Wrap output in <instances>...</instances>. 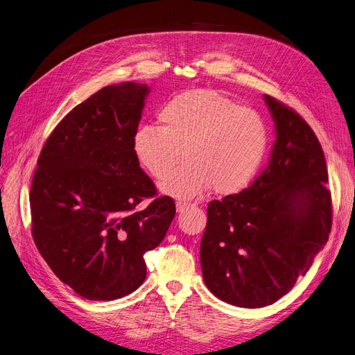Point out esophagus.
Here are the masks:
<instances>
[{"mask_svg":"<svg viewBox=\"0 0 355 355\" xmlns=\"http://www.w3.org/2000/svg\"><path fill=\"white\" fill-rule=\"evenodd\" d=\"M189 206H190V203H186V202H177V212H178V214L184 212Z\"/></svg>","mask_w":355,"mask_h":355,"instance_id":"34e87169","label":"esophagus"}]
</instances>
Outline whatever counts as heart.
<instances>
[{"instance_id": "obj_1", "label": "heart", "mask_w": 355, "mask_h": 355, "mask_svg": "<svg viewBox=\"0 0 355 355\" xmlns=\"http://www.w3.org/2000/svg\"><path fill=\"white\" fill-rule=\"evenodd\" d=\"M157 118L161 127L136 130L131 149L153 178L164 177L183 150L187 162L159 184L169 198L190 200L211 186L219 194L239 191L268 150L265 118L215 90L181 92L162 105Z\"/></svg>"}]
</instances>
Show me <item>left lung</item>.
<instances>
[{
    "mask_svg": "<svg viewBox=\"0 0 355 355\" xmlns=\"http://www.w3.org/2000/svg\"><path fill=\"white\" fill-rule=\"evenodd\" d=\"M277 140L252 186L212 200L200 243L205 284L232 306L259 309L291 291L329 239L327 168L311 127L265 95Z\"/></svg>",
    "mask_w": 355,
    "mask_h": 355,
    "instance_id": "obj_1",
    "label": "left lung"
}]
</instances>
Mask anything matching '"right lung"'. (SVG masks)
Listing matches in <instances>:
<instances>
[{
	"instance_id": "1",
	"label": "right lung",
	"mask_w": 355,
	"mask_h": 355,
	"mask_svg": "<svg viewBox=\"0 0 355 355\" xmlns=\"http://www.w3.org/2000/svg\"><path fill=\"white\" fill-rule=\"evenodd\" d=\"M148 95V85L135 82L98 90L62 118L39 155L32 237L60 281L86 300L137 290L144 253L161 244L175 216L174 200L156 198L131 149Z\"/></svg>"
}]
</instances>
